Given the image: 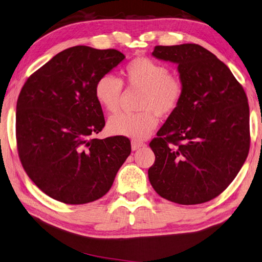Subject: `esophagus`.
I'll return each mask as SVG.
<instances>
[{
  "label": "esophagus",
  "mask_w": 262,
  "mask_h": 262,
  "mask_svg": "<svg viewBox=\"0 0 262 262\" xmlns=\"http://www.w3.org/2000/svg\"><path fill=\"white\" fill-rule=\"evenodd\" d=\"M143 146H145V143L140 142V141H135V140L132 141V150L133 151H136V150H138V148H141Z\"/></svg>",
  "instance_id": "34e87169"
}]
</instances>
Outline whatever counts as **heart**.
<instances>
[{"mask_svg":"<svg viewBox=\"0 0 262 262\" xmlns=\"http://www.w3.org/2000/svg\"><path fill=\"white\" fill-rule=\"evenodd\" d=\"M127 84L141 90L136 114H118L107 121L112 135L133 140H144L158 126V116L168 117L178 107L183 96V86L170 76L166 66L148 58H136L124 71ZM122 81L116 76L104 75L97 79L94 94L100 105L107 112L119 107Z\"/></svg>","mask_w":262,"mask_h":262,"instance_id":"obj_1","label":"heart"}]
</instances>
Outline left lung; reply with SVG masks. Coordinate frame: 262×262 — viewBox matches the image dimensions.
<instances>
[{
    "mask_svg": "<svg viewBox=\"0 0 262 262\" xmlns=\"http://www.w3.org/2000/svg\"><path fill=\"white\" fill-rule=\"evenodd\" d=\"M152 55L176 63L182 101L150 146L152 187L178 204L218 196L234 181L250 148V110L228 67L198 44L156 46Z\"/></svg>",
    "mask_w": 262,
    "mask_h": 262,
    "instance_id": "left-lung-1",
    "label": "left lung"
}]
</instances>
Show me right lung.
<instances>
[{"label":"right lung","instance_id":"1","mask_svg":"<svg viewBox=\"0 0 262 262\" xmlns=\"http://www.w3.org/2000/svg\"><path fill=\"white\" fill-rule=\"evenodd\" d=\"M124 59L117 50L74 46L23 86L15 112L20 161L35 185L56 201L84 204L105 195L130 155L127 137L94 138L105 125L95 84Z\"/></svg>","mask_w":262,"mask_h":262}]
</instances>
